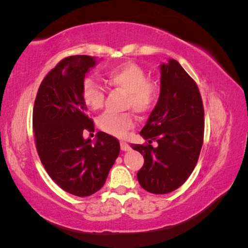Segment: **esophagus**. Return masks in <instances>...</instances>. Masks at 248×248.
Masks as SVG:
<instances>
[{
	"label": "esophagus",
	"mask_w": 248,
	"mask_h": 248,
	"mask_svg": "<svg viewBox=\"0 0 248 248\" xmlns=\"http://www.w3.org/2000/svg\"><path fill=\"white\" fill-rule=\"evenodd\" d=\"M120 148L123 151H129L130 150V145L127 143V142H124L121 141L120 142Z\"/></svg>",
	"instance_id": "esophagus-1"
}]
</instances>
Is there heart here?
Listing matches in <instances>:
<instances>
[{
	"instance_id": "b5f03b06",
	"label": "heart",
	"mask_w": 248,
	"mask_h": 248,
	"mask_svg": "<svg viewBox=\"0 0 248 248\" xmlns=\"http://www.w3.org/2000/svg\"><path fill=\"white\" fill-rule=\"evenodd\" d=\"M105 81L109 86L127 94V107H131L139 114L150 111L157 103L159 96L157 84L149 79L145 70L133 62H125L108 70L105 74ZM81 95L83 102L89 108L98 110L103 107L104 90L92 78H86L83 81ZM97 124L105 132L115 137H123L133 127V119L130 114L107 111L99 117Z\"/></svg>"
}]
</instances>
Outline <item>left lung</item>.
<instances>
[{
	"instance_id": "8db88e82",
	"label": "left lung",
	"mask_w": 248,
	"mask_h": 248,
	"mask_svg": "<svg viewBox=\"0 0 248 248\" xmlns=\"http://www.w3.org/2000/svg\"><path fill=\"white\" fill-rule=\"evenodd\" d=\"M204 111L198 86L177 61L161 64V92L140 134L146 144H131L144 157L137 177L151 194L164 195L186 182L203 143ZM158 142L155 148L150 144Z\"/></svg>"
}]
</instances>
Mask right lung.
Returning a JSON list of instances; mask_svg holds the SVG:
<instances>
[{
    "label": "right lung",
    "instance_id": "add662e5",
    "mask_svg": "<svg viewBox=\"0 0 248 248\" xmlns=\"http://www.w3.org/2000/svg\"><path fill=\"white\" fill-rule=\"evenodd\" d=\"M97 63L95 57L72 56L61 60L41 82L32 111L37 152L48 175L71 195L87 197L104 186L120 152L119 141L94 132L81 89L86 73Z\"/></svg>",
    "mask_w": 248,
    "mask_h": 248
}]
</instances>
